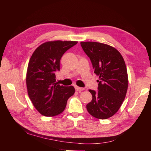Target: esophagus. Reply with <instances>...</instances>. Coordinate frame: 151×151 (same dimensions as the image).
Wrapping results in <instances>:
<instances>
[{
  "mask_svg": "<svg viewBox=\"0 0 151 151\" xmlns=\"http://www.w3.org/2000/svg\"><path fill=\"white\" fill-rule=\"evenodd\" d=\"M75 89L76 91H84V88H80V87H78V86H75Z\"/></svg>",
  "mask_w": 151,
  "mask_h": 151,
  "instance_id": "1",
  "label": "esophagus"
}]
</instances>
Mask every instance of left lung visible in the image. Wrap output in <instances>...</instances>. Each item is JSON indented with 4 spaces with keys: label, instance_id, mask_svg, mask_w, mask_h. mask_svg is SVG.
I'll return each mask as SVG.
<instances>
[{
    "label": "left lung",
    "instance_id": "8db88e82",
    "mask_svg": "<svg viewBox=\"0 0 151 151\" xmlns=\"http://www.w3.org/2000/svg\"><path fill=\"white\" fill-rule=\"evenodd\" d=\"M81 45L99 76V91L89 89L92 100L86 108L93 117L106 119L117 113L126 97L129 84L126 64L121 53L107 44L82 41Z\"/></svg>",
    "mask_w": 151,
    "mask_h": 151
}]
</instances>
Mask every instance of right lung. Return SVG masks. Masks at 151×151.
I'll return each instance as SVG.
<instances>
[{
	"label": "right lung",
	"mask_w": 151,
	"mask_h": 151,
	"mask_svg": "<svg viewBox=\"0 0 151 151\" xmlns=\"http://www.w3.org/2000/svg\"><path fill=\"white\" fill-rule=\"evenodd\" d=\"M75 41H50L35 50L28 63L26 84L29 98L35 108L47 117L56 116L65 110L75 88L56 82L55 73L60 69V59Z\"/></svg>",
	"instance_id": "1"
}]
</instances>
